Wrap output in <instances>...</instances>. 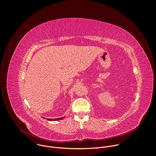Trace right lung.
<instances>
[{
  "mask_svg": "<svg viewBox=\"0 0 156 156\" xmlns=\"http://www.w3.org/2000/svg\"><path fill=\"white\" fill-rule=\"evenodd\" d=\"M63 117H60V118H58V119H47L48 120H50V121H56V120H60L63 119Z\"/></svg>",
  "mask_w": 156,
  "mask_h": 156,
  "instance_id": "right-lung-1",
  "label": "right lung"
}]
</instances>
